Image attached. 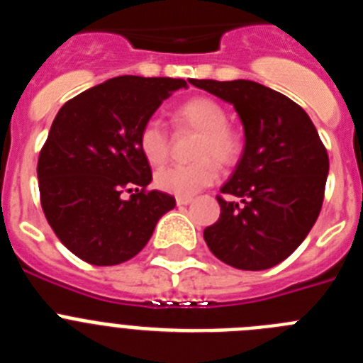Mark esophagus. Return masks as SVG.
Listing matches in <instances>:
<instances>
[{
  "mask_svg": "<svg viewBox=\"0 0 363 363\" xmlns=\"http://www.w3.org/2000/svg\"><path fill=\"white\" fill-rule=\"evenodd\" d=\"M192 201L191 196H178L176 198V203L178 205H189Z\"/></svg>",
  "mask_w": 363,
  "mask_h": 363,
  "instance_id": "obj_1",
  "label": "esophagus"
}]
</instances>
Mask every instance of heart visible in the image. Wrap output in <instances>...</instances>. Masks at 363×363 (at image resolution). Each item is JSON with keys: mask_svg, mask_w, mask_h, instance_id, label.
Segmentation results:
<instances>
[{"mask_svg": "<svg viewBox=\"0 0 363 363\" xmlns=\"http://www.w3.org/2000/svg\"><path fill=\"white\" fill-rule=\"evenodd\" d=\"M176 129H192L200 133L194 158L189 165H167L158 169L154 182L162 191L192 196L209 187L218 178V166L230 167L238 162L243 150V140L227 121V108L213 98L196 96L176 108L172 116ZM138 147L150 165H160L169 156V133L162 121L149 120L138 134ZM214 161L217 162L213 163Z\"/></svg>", "mask_w": 363, "mask_h": 363, "instance_id": "obj_1", "label": "heart"}]
</instances>
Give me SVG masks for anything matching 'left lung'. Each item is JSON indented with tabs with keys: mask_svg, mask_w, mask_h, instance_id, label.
<instances>
[{
	"mask_svg": "<svg viewBox=\"0 0 363 363\" xmlns=\"http://www.w3.org/2000/svg\"><path fill=\"white\" fill-rule=\"evenodd\" d=\"M234 105L245 147L216 196L220 218L203 230L218 259L242 271H264L298 249L323 203L329 156L307 112L293 99L249 79H191Z\"/></svg>",
	"mask_w": 363,
	"mask_h": 363,
	"instance_id": "8db88e82",
	"label": "left lung"
}]
</instances>
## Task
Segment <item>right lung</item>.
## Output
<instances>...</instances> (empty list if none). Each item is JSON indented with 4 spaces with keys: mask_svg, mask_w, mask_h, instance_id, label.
I'll list each match as a JSON object with an SVG mask.
<instances>
[{
    "mask_svg": "<svg viewBox=\"0 0 363 363\" xmlns=\"http://www.w3.org/2000/svg\"><path fill=\"white\" fill-rule=\"evenodd\" d=\"M178 89L187 82L118 76L69 99L54 118L38 160L41 207L60 242L86 264L134 258L176 207L171 194L147 191L152 172L138 134Z\"/></svg>",
    "mask_w": 363,
    "mask_h": 363,
    "instance_id": "obj_1",
    "label": "right lung"
}]
</instances>
